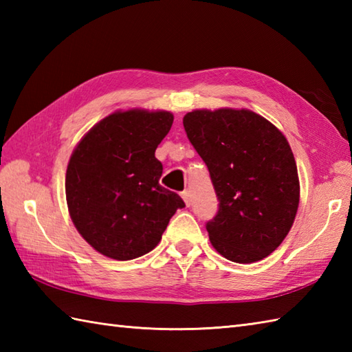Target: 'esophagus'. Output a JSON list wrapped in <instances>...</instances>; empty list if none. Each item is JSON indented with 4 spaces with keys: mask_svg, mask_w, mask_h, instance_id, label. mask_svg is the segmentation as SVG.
<instances>
[{
    "mask_svg": "<svg viewBox=\"0 0 352 352\" xmlns=\"http://www.w3.org/2000/svg\"><path fill=\"white\" fill-rule=\"evenodd\" d=\"M182 198L184 199L186 206H190V195H189V190H183V192H182Z\"/></svg>",
    "mask_w": 352,
    "mask_h": 352,
    "instance_id": "34e87169",
    "label": "esophagus"
}]
</instances>
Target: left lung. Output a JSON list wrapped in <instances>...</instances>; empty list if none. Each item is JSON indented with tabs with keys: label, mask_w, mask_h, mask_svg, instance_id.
Here are the masks:
<instances>
[{
	"label": "left lung",
	"mask_w": 352,
	"mask_h": 352,
	"mask_svg": "<svg viewBox=\"0 0 352 352\" xmlns=\"http://www.w3.org/2000/svg\"><path fill=\"white\" fill-rule=\"evenodd\" d=\"M184 130L207 164L219 210L206 223L221 256L254 263L278 248L300 204L295 157L283 133L250 110H193Z\"/></svg>",
	"instance_id": "left-lung-1"
}]
</instances>
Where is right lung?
Here are the masks:
<instances>
[{
	"label": "right lung",
	"instance_id": "obj_1",
	"mask_svg": "<svg viewBox=\"0 0 352 352\" xmlns=\"http://www.w3.org/2000/svg\"><path fill=\"white\" fill-rule=\"evenodd\" d=\"M172 122L169 111H116L74 149L65 182L69 214L104 256L133 260L154 250L177 208L186 206L160 186L163 164L154 155Z\"/></svg>",
	"mask_w": 352,
	"mask_h": 352
}]
</instances>
